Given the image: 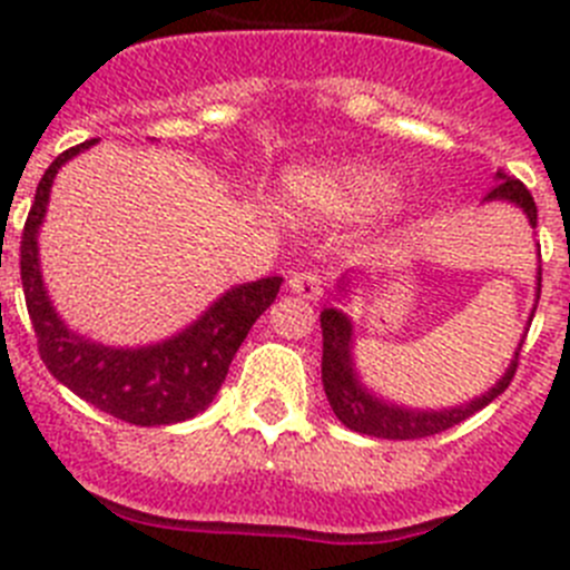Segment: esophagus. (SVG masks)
<instances>
[{"label": "esophagus", "instance_id": "34e87169", "mask_svg": "<svg viewBox=\"0 0 570 570\" xmlns=\"http://www.w3.org/2000/svg\"><path fill=\"white\" fill-rule=\"evenodd\" d=\"M288 288H291V294H296L299 299L314 302L325 294V279H322L316 271H296V274H291Z\"/></svg>", "mask_w": 570, "mask_h": 570}]
</instances>
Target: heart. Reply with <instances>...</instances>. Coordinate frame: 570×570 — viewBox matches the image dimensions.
<instances>
[{"mask_svg":"<svg viewBox=\"0 0 570 570\" xmlns=\"http://www.w3.org/2000/svg\"><path fill=\"white\" fill-rule=\"evenodd\" d=\"M285 196L299 208L328 216H354L374 210L394 194L391 176L371 165L296 168L285 174Z\"/></svg>","mask_w":570,"mask_h":570,"instance_id":"b5f03b06","label":"heart"}]
</instances>
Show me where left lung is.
<instances>
[{
    "label": "left lung",
    "instance_id": "8db88e82",
    "mask_svg": "<svg viewBox=\"0 0 570 570\" xmlns=\"http://www.w3.org/2000/svg\"><path fill=\"white\" fill-rule=\"evenodd\" d=\"M485 203H511L528 216L531 228H537V205L533 196L520 179L497 170V185L488 190ZM540 282L542 268H537V302H540ZM340 296L351 291V279L342 276L336 285ZM537 311V308H533ZM531 311V320H533ZM322 325V385H325V396H328L331 407H334L336 420L345 428L356 431V434L376 436V440H422V436H434L448 431V428L460 425L462 420L473 416L476 411L493 402L497 396L511 385L513 374H517V362H520V351L525 336L520 340L517 351H513L511 365L505 367V374L493 387H488L485 394L473 396L471 402H462L454 407H405L396 402H387L376 396L374 391H367L365 382L360 380L354 365V325L351 316L342 308H325L320 314ZM531 325V322H528ZM528 331V328H525Z\"/></svg>",
    "mask_w": 570,
    "mask_h": 570
}]
</instances>
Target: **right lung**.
Returning a JSON list of instances; mask_svg holds the SVG:
<instances>
[{"mask_svg": "<svg viewBox=\"0 0 570 570\" xmlns=\"http://www.w3.org/2000/svg\"><path fill=\"white\" fill-rule=\"evenodd\" d=\"M90 142L59 154L39 179L22 230V288L28 314L48 371L79 400L130 425H174L203 414L228 376V365L250 325L271 308L282 276L242 282L225 291L188 328L154 345L116 347L94 342L65 325L45 288L39 268V228L59 168Z\"/></svg>", "mask_w": 570, "mask_h": 570, "instance_id": "1", "label": "right lung"}]
</instances>
